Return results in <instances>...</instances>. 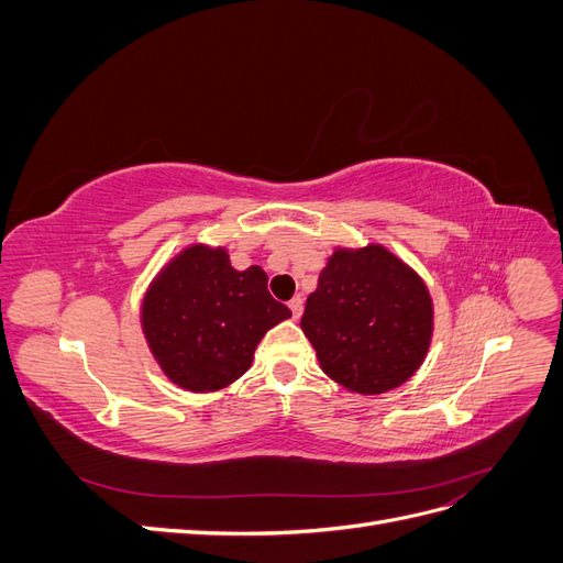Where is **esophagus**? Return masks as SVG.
I'll return each mask as SVG.
<instances>
[{
    "mask_svg": "<svg viewBox=\"0 0 563 563\" xmlns=\"http://www.w3.org/2000/svg\"><path fill=\"white\" fill-rule=\"evenodd\" d=\"M288 308H291L294 319H300V314H302V298H300V296H296L291 302H288Z\"/></svg>",
    "mask_w": 563,
    "mask_h": 563,
    "instance_id": "obj_1",
    "label": "esophagus"
}]
</instances>
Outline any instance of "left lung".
<instances>
[{
	"label": "left lung",
	"instance_id": "8db88e82",
	"mask_svg": "<svg viewBox=\"0 0 563 563\" xmlns=\"http://www.w3.org/2000/svg\"><path fill=\"white\" fill-rule=\"evenodd\" d=\"M300 329L331 380L347 391L383 395L404 385L428 356L432 296L418 272L383 244L335 249Z\"/></svg>",
	"mask_w": 563,
	"mask_h": 563
}]
</instances>
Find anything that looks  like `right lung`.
Segmentation results:
<instances>
[{
	"mask_svg": "<svg viewBox=\"0 0 563 563\" xmlns=\"http://www.w3.org/2000/svg\"><path fill=\"white\" fill-rule=\"evenodd\" d=\"M291 317L258 265L234 269L228 249L190 244L152 279L141 305L147 347L187 391H216L251 368L263 335Z\"/></svg>",
	"mask_w": 563,
	"mask_h": 563,
	"instance_id": "obj_1",
	"label": "right lung"
}]
</instances>
